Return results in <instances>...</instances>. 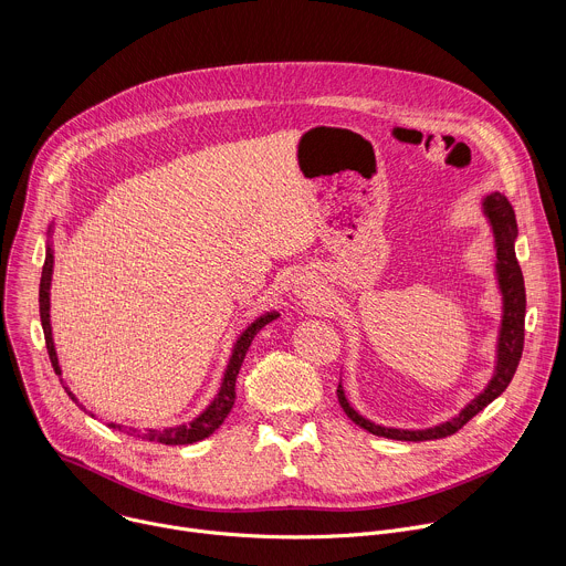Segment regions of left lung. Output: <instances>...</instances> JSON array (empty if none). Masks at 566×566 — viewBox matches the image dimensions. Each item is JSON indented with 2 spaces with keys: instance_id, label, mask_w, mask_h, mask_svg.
Wrapping results in <instances>:
<instances>
[{
  "instance_id": "left-lung-1",
  "label": "left lung",
  "mask_w": 566,
  "mask_h": 566,
  "mask_svg": "<svg viewBox=\"0 0 566 566\" xmlns=\"http://www.w3.org/2000/svg\"><path fill=\"white\" fill-rule=\"evenodd\" d=\"M483 214L489 217L495 234V251H497V282L502 291V327H500V338H497V365L491 382L486 385L479 396H474L468 406L450 421L439 423L434 428L426 430H398V428H385L378 423H371L369 419L360 417L345 396L343 385L338 382V402L345 410V415L360 426L363 430L385 437V439H396V441H432V439H443L461 430L472 417H476L483 408L491 406V402L509 387V382L515 376V369L522 358L524 349V313H526V291H524V275L515 258V239H517V221H515V210L509 203V199L502 192H493L486 199H483Z\"/></svg>"
}]
</instances>
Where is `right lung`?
Wrapping results in <instances>:
<instances>
[{
  "instance_id": "add662e5",
  "label": "right lung",
  "mask_w": 566,
  "mask_h": 566,
  "mask_svg": "<svg viewBox=\"0 0 566 566\" xmlns=\"http://www.w3.org/2000/svg\"><path fill=\"white\" fill-rule=\"evenodd\" d=\"M51 275H53V249L49 244L44 266H42V280H40V319H42V329H44V340H46V352H49L51 365H53L55 374L60 376L62 369L57 365V354H55V345H53V336H51V319H49L51 317L49 315V308H51V300H49V295H51L49 293L51 291ZM277 315H280L277 311L260 315L255 322H251L249 329H244V334L237 338L232 356H230L226 374H223V380H221V387H219V394L214 396V400L192 423L177 426V428H166V430H145V432H140L136 428H123V426H116V423H109V428L120 430L127 437H138V439H147V441H154V443H166V446H188V443H197V441L210 437L226 421V417L230 415V410L234 406V380H237V374L241 369V363H244V358H247V352H249L253 338L258 336L260 329H264L269 322H273ZM64 389L71 396V400L77 402V398L71 394V389L69 387H64ZM77 406H80V402H77ZM80 408H83V406H80Z\"/></svg>"
}]
</instances>
